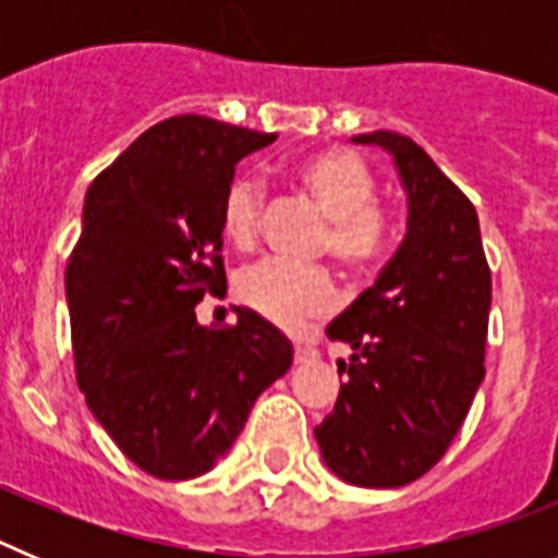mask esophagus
<instances>
[{"mask_svg": "<svg viewBox=\"0 0 558 558\" xmlns=\"http://www.w3.org/2000/svg\"><path fill=\"white\" fill-rule=\"evenodd\" d=\"M293 357H295V363H310V360L318 357V352H315L313 347H307V343H295Z\"/></svg>", "mask_w": 558, "mask_h": 558, "instance_id": "obj_1", "label": "esophagus"}]
</instances>
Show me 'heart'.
I'll list each match as a JSON object with an SVG mask.
<instances>
[{"label":"heart","instance_id":"obj_1","mask_svg":"<svg viewBox=\"0 0 558 558\" xmlns=\"http://www.w3.org/2000/svg\"><path fill=\"white\" fill-rule=\"evenodd\" d=\"M290 181L327 218L318 251L349 274H366L386 256L393 215L377 195V175L347 147H322L290 167ZM263 186L236 175L220 201V234L236 251H248L259 234ZM234 299L274 327L295 329L322 322L335 310V284L322 268L256 263L234 276Z\"/></svg>","mask_w":558,"mask_h":558}]
</instances>
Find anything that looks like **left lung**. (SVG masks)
Listing matches in <instances>:
<instances>
[{
	"mask_svg": "<svg viewBox=\"0 0 558 558\" xmlns=\"http://www.w3.org/2000/svg\"><path fill=\"white\" fill-rule=\"evenodd\" d=\"M393 156L408 192L405 240L327 327L354 349L332 413L315 427L324 463L368 489L405 486L452 445L483 383L492 274L472 201L411 136H354Z\"/></svg>",
	"mask_w": 558,
	"mask_h": 558,
	"instance_id": "1",
	"label": "left lung"
}]
</instances>
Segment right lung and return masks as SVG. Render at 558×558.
<instances>
[{
	"label": "right lung",
	"mask_w": 558,
	"mask_h": 558,
	"mask_svg": "<svg viewBox=\"0 0 558 558\" xmlns=\"http://www.w3.org/2000/svg\"><path fill=\"white\" fill-rule=\"evenodd\" d=\"M276 133L181 113L147 128L92 181L66 265L77 386L140 470L186 481L215 466L293 347L251 310L201 327L226 290L220 201L234 165Z\"/></svg>",
	"instance_id": "right-lung-1"
}]
</instances>
